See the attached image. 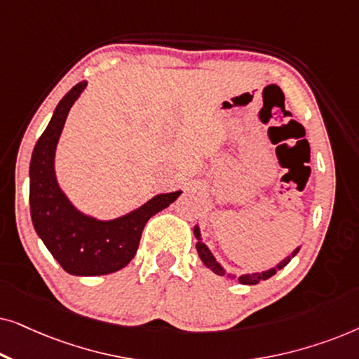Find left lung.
<instances>
[{
    "instance_id": "left-lung-1",
    "label": "left lung",
    "mask_w": 359,
    "mask_h": 359,
    "mask_svg": "<svg viewBox=\"0 0 359 359\" xmlns=\"http://www.w3.org/2000/svg\"><path fill=\"white\" fill-rule=\"evenodd\" d=\"M194 237L198 238V243H196V248H198L199 258L203 259V263H204L205 266H208V268L212 269V271H214L215 274H219V276H224V274H225V269H224L222 266H220V263H217V259H215L214 255L210 253V250L208 248V245L203 243V238H201V232H199V227H198V225H196V227H194ZM299 248H301V247H297L296 250H294V252H292L291 255H289L287 258H284L283 262H279L274 268H269V269H266V271H262V273L242 274V276H238V283H242V284H250V286H253V284H258L259 281H264V279L271 278L273 274H276L278 269H283L284 266H286V264H287L289 262H291V258L296 257L297 252H299ZM229 276H230V278H233L232 274H229Z\"/></svg>"
}]
</instances>
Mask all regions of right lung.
Masks as SVG:
<instances>
[{"mask_svg": "<svg viewBox=\"0 0 359 359\" xmlns=\"http://www.w3.org/2000/svg\"><path fill=\"white\" fill-rule=\"evenodd\" d=\"M86 85V81L78 83L62 97L34 147L29 204L34 229L60 266L73 276H101L130 263L145 224L151 215L175 203L181 191L156 194L139 209L112 220L83 214L70 203L57 183L55 150L68 112Z\"/></svg>", "mask_w": 359, "mask_h": 359, "instance_id": "right-lung-1", "label": "right lung"}]
</instances>
